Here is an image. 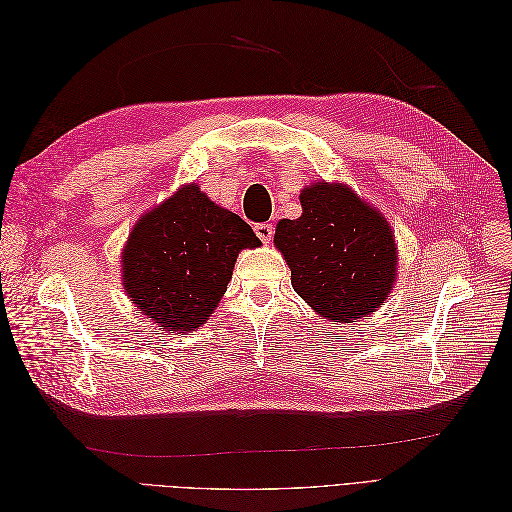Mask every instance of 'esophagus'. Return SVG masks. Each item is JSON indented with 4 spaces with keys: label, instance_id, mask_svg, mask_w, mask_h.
I'll return each instance as SVG.
<instances>
[{
    "label": "esophagus",
    "instance_id": "obj_1",
    "mask_svg": "<svg viewBox=\"0 0 512 512\" xmlns=\"http://www.w3.org/2000/svg\"><path fill=\"white\" fill-rule=\"evenodd\" d=\"M254 232H256V237L262 241V243H269L271 239H273V224H256L254 226Z\"/></svg>",
    "mask_w": 512,
    "mask_h": 512
}]
</instances>
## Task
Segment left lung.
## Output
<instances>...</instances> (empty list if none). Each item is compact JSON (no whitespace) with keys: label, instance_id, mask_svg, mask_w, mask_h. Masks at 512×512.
Here are the masks:
<instances>
[{"label":"left lung","instance_id":"obj_1","mask_svg":"<svg viewBox=\"0 0 512 512\" xmlns=\"http://www.w3.org/2000/svg\"><path fill=\"white\" fill-rule=\"evenodd\" d=\"M299 200L301 218L280 220L275 228L294 292L333 322H356L374 312L397 275L389 222L342 183L318 181Z\"/></svg>","mask_w":512,"mask_h":512}]
</instances>
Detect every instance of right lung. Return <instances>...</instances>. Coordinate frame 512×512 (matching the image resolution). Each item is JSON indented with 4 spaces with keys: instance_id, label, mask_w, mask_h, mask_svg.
<instances>
[{
    "instance_id": "right-lung-1",
    "label": "right lung",
    "mask_w": 512,
    "mask_h": 512,
    "mask_svg": "<svg viewBox=\"0 0 512 512\" xmlns=\"http://www.w3.org/2000/svg\"><path fill=\"white\" fill-rule=\"evenodd\" d=\"M252 226L190 183L145 213L121 254V282L138 312L166 333H190L218 307Z\"/></svg>"
}]
</instances>
